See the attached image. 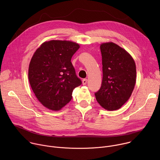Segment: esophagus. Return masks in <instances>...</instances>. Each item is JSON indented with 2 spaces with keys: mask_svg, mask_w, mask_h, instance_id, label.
Wrapping results in <instances>:
<instances>
[{
  "mask_svg": "<svg viewBox=\"0 0 160 160\" xmlns=\"http://www.w3.org/2000/svg\"><path fill=\"white\" fill-rule=\"evenodd\" d=\"M87 82V79H86V78L83 79V80H82V83H83V85H86Z\"/></svg>",
  "mask_w": 160,
  "mask_h": 160,
  "instance_id": "34e87169",
  "label": "esophagus"
}]
</instances>
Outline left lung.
Wrapping results in <instances>:
<instances>
[{
  "label": "left lung",
  "mask_w": 160,
  "mask_h": 160,
  "mask_svg": "<svg viewBox=\"0 0 160 160\" xmlns=\"http://www.w3.org/2000/svg\"><path fill=\"white\" fill-rule=\"evenodd\" d=\"M102 80L95 93L98 103L105 109L117 110L127 102L136 82V66L132 56L113 42L100 45Z\"/></svg>",
  "instance_id": "obj_1"
}]
</instances>
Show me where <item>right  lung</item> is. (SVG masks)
Wrapping results in <instances>:
<instances>
[{"label":"right lung","mask_w":160,"mask_h":160,"mask_svg":"<svg viewBox=\"0 0 160 160\" xmlns=\"http://www.w3.org/2000/svg\"><path fill=\"white\" fill-rule=\"evenodd\" d=\"M79 48L72 41H45L31 59L30 86L39 102L49 109L61 110L71 101L73 89L82 83L71 62Z\"/></svg>","instance_id":"obj_1"}]
</instances>
